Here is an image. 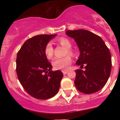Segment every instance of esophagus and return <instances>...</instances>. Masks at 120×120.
<instances>
[{"label":"esophagus","mask_w":120,"mask_h":120,"mask_svg":"<svg viewBox=\"0 0 120 120\" xmlns=\"http://www.w3.org/2000/svg\"><path fill=\"white\" fill-rule=\"evenodd\" d=\"M68 72V70H63V71H62V73H64V75H65V74H67Z\"/></svg>","instance_id":"34e87169"}]
</instances>
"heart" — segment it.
Instances as JSON below:
<instances>
[{
  "instance_id": "1",
  "label": "heart",
  "mask_w": 120,
  "mask_h": 120,
  "mask_svg": "<svg viewBox=\"0 0 120 120\" xmlns=\"http://www.w3.org/2000/svg\"><path fill=\"white\" fill-rule=\"evenodd\" d=\"M59 44L67 49L68 54L73 55V53L71 50V43L68 39L64 37H61L57 40ZM44 53L46 57L48 59H52L53 56V48L51 43H48L45 46ZM70 55L63 57V58H56L53 60L52 65L55 70H67L70 65L71 63V58Z\"/></svg>"
}]
</instances>
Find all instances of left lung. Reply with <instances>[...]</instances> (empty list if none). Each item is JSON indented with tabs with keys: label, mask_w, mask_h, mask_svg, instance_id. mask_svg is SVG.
Here are the masks:
<instances>
[{
	"label": "left lung",
	"mask_w": 120,
	"mask_h": 120,
	"mask_svg": "<svg viewBox=\"0 0 120 120\" xmlns=\"http://www.w3.org/2000/svg\"><path fill=\"white\" fill-rule=\"evenodd\" d=\"M66 34L74 39L80 52L76 64L80 67L85 65V71L75 70L77 89L85 94L100 90L111 73L112 57L109 49L100 37L88 30H67Z\"/></svg>",
	"instance_id": "left-lung-1"
}]
</instances>
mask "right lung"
Returning a JSON list of instances; mask_svg holds the SVG:
<instances>
[{"mask_svg":"<svg viewBox=\"0 0 120 120\" xmlns=\"http://www.w3.org/2000/svg\"><path fill=\"white\" fill-rule=\"evenodd\" d=\"M56 35H40L24 42L18 52L16 71L18 79L25 90L32 97L46 100L58 91L63 73L53 71L44 50L45 46Z\"/></svg>","mask_w":120,"mask_h":120,"instance_id":"obj_1","label":"right lung"}]
</instances>
